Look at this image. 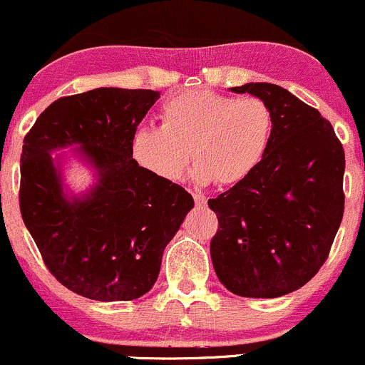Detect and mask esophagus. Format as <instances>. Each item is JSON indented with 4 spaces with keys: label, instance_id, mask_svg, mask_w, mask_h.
I'll return each instance as SVG.
<instances>
[{
    "label": "esophagus",
    "instance_id": "esophagus-1",
    "mask_svg": "<svg viewBox=\"0 0 365 365\" xmlns=\"http://www.w3.org/2000/svg\"><path fill=\"white\" fill-rule=\"evenodd\" d=\"M193 198H195V204H197L198 207H204V205L207 204V198H205L202 193H193Z\"/></svg>",
    "mask_w": 365,
    "mask_h": 365
}]
</instances>
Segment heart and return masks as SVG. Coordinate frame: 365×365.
I'll return each mask as SVG.
<instances>
[{"label":"heart","instance_id":"1","mask_svg":"<svg viewBox=\"0 0 365 365\" xmlns=\"http://www.w3.org/2000/svg\"><path fill=\"white\" fill-rule=\"evenodd\" d=\"M161 126L131 133V160L158 179L179 181L191 160L195 179L232 186L250 178L272 138L274 115L257 96L190 89L163 103Z\"/></svg>","mask_w":365,"mask_h":365}]
</instances>
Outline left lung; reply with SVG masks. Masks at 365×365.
Wrapping results in <instances>:
<instances>
[{
    "label": "left lung",
    "mask_w": 365,
    "mask_h": 365,
    "mask_svg": "<svg viewBox=\"0 0 365 365\" xmlns=\"http://www.w3.org/2000/svg\"><path fill=\"white\" fill-rule=\"evenodd\" d=\"M234 93L262 98L274 115L264 160L209 207L217 279L240 297L276 299L325 264L344 212V149L332 125L281 86L250 82Z\"/></svg>",
    "instance_id": "8db88e82"
}]
</instances>
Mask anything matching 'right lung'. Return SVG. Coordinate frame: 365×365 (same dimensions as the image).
<instances>
[{
  "instance_id": "1",
  "label": "right lung",
  "mask_w": 365,
  "mask_h": 365,
  "mask_svg": "<svg viewBox=\"0 0 365 365\" xmlns=\"http://www.w3.org/2000/svg\"><path fill=\"white\" fill-rule=\"evenodd\" d=\"M160 98L151 89L98 88L56 100L24 137L22 220L52 276L100 302L148 294L161 257L195 205L179 184L142 170L130 155L131 133ZM77 145L99 181L82 197L62 191L52 150Z\"/></svg>"
}]
</instances>
